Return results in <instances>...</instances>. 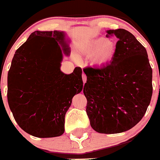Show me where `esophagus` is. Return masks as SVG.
<instances>
[{
  "instance_id": "1",
  "label": "esophagus",
  "mask_w": 160,
  "mask_h": 160,
  "mask_svg": "<svg viewBox=\"0 0 160 160\" xmlns=\"http://www.w3.org/2000/svg\"><path fill=\"white\" fill-rule=\"evenodd\" d=\"M82 79H83V83H86V81H87V76L85 75L84 73H83V74H82Z\"/></svg>"
}]
</instances>
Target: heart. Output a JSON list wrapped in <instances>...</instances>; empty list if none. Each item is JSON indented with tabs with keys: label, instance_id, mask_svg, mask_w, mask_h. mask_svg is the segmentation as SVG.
Segmentation results:
<instances>
[{
	"label": "heart",
	"instance_id": "1",
	"mask_svg": "<svg viewBox=\"0 0 160 160\" xmlns=\"http://www.w3.org/2000/svg\"><path fill=\"white\" fill-rule=\"evenodd\" d=\"M116 43L106 37H98L80 48V52L87 58H92L93 64L103 66L112 60L116 52Z\"/></svg>",
	"mask_w": 160,
	"mask_h": 160
}]
</instances>
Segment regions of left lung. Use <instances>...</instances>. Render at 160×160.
Returning <instances> with one entry per match:
<instances>
[{
    "instance_id": "8db88e82",
    "label": "left lung",
    "mask_w": 160,
    "mask_h": 160,
    "mask_svg": "<svg viewBox=\"0 0 160 160\" xmlns=\"http://www.w3.org/2000/svg\"><path fill=\"white\" fill-rule=\"evenodd\" d=\"M118 39L110 64L83 70L87 114L93 129L118 134L134 128L146 112L152 94V70L146 49L123 29L107 30Z\"/></svg>"
}]
</instances>
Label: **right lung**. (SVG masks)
<instances>
[{
	"mask_svg": "<svg viewBox=\"0 0 160 160\" xmlns=\"http://www.w3.org/2000/svg\"><path fill=\"white\" fill-rule=\"evenodd\" d=\"M69 43L64 31H35L12 58L8 102L18 126L34 137L61 136L72 98L83 90L80 67L70 74L60 69Z\"/></svg>",
	"mask_w": 160,
	"mask_h": 160,
	"instance_id": "1",
	"label": "right lung"
}]
</instances>
